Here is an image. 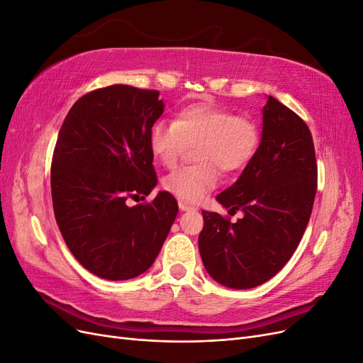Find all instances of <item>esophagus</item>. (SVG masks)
<instances>
[{
  "mask_svg": "<svg viewBox=\"0 0 363 363\" xmlns=\"http://www.w3.org/2000/svg\"><path fill=\"white\" fill-rule=\"evenodd\" d=\"M179 207H180V211H182V212L192 211V208H194L191 204H188V203H183V201H179Z\"/></svg>",
  "mask_w": 363,
  "mask_h": 363,
  "instance_id": "34e87169",
  "label": "esophagus"
}]
</instances>
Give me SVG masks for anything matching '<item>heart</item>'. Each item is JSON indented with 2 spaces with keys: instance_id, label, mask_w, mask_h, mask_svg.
Segmentation results:
<instances>
[{
  "instance_id": "obj_1",
  "label": "heart",
  "mask_w": 363,
  "mask_h": 363,
  "mask_svg": "<svg viewBox=\"0 0 363 363\" xmlns=\"http://www.w3.org/2000/svg\"><path fill=\"white\" fill-rule=\"evenodd\" d=\"M150 150L163 167L172 168L188 145H195L196 164L179 168L163 179L164 189L184 201H199L223 172L242 169L259 144L257 125L250 118L212 104H191L174 123L157 121L148 135Z\"/></svg>"
}]
</instances>
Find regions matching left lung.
<instances>
[{
    "label": "left lung",
    "mask_w": 363,
    "mask_h": 363,
    "mask_svg": "<svg viewBox=\"0 0 363 363\" xmlns=\"http://www.w3.org/2000/svg\"><path fill=\"white\" fill-rule=\"evenodd\" d=\"M318 169L309 127L268 95L262 108V138L239 179L216 196L244 216L230 223L203 211L199 238L204 268L232 289H251L286 265L309 223Z\"/></svg>",
    "instance_id": "8db88e82"
}]
</instances>
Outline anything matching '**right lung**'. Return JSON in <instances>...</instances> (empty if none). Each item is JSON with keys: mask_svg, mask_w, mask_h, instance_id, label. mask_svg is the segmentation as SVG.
<instances>
[{"mask_svg": "<svg viewBox=\"0 0 363 363\" xmlns=\"http://www.w3.org/2000/svg\"><path fill=\"white\" fill-rule=\"evenodd\" d=\"M164 103L157 91L113 84L83 95L65 118L51 164L60 233L82 265L106 280L145 272L167 239L179 206L156 188L148 135Z\"/></svg>", "mask_w": 363, "mask_h": 363, "instance_id": "1", "label": "right lung"}]
</instances>
